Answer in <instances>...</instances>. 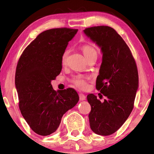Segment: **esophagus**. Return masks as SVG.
Here are the masks:
<instances>
[{
	"mask_svg": "<svg viewBox=\"0 0 154 154\" xmlns=\"http://www.w3.org/2000/svg\"><path fill=\"white\" fill-rule=\"evenodd\" d=\"M79 100H85V96L83 94H79Z\"/></svg>",
	"mask_w": 154,
	"mask_h": 154,
	"instance_id": "1",
	"label": "esophagus"
}]
</instances>
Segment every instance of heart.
Here are the masks:
<instances>
[{
  "mask_svg": "<svg viewBox=\"0 0 154 154\" xmlns=\"http://www.w3.org/2000/svg\"><path fill=\"white\" fill-rule=\"evenodd\" d=\"M81 49H82L83 55L85 56L87 60L90 58L91 57H92L94 56H97V52H96V49L94 48L93 47L90 45H83L82 48H81ZM69 54V50H65L63 52V54H62V55L61 56V64L62 66H66V65ZM72 82H73L74 84L76 85L77 88H80V89H85V88L88 87L86 81L85 80L84 77L82 76L75 77L73 78V80H72Z\"/></svg>",
  "mask_w": 154,
  "mask_h": 154,
  "instance_id": "b5f03b06",
  "label": "heart"
}]
</instances>
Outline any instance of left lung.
<instances>
[{"label":"left lung","instance_id":"1","mask_svg":"<svg viewBox=\"0 0 154 154\" xmlns=\"http://www.w3.org/2000/svg\"><path fill=\"white\" fill-rule=\"evenodd\" d=\"M83 32L101 48L102 64L96 88L105 96L103 102L93 94L87 96L91 106L90 126L94 133L108 136L120 128L131 113L139 87L136 62L122 36L111 27L98 26Z\"/></svg>","mask_w":154,"mask_h":154}]
</instances>
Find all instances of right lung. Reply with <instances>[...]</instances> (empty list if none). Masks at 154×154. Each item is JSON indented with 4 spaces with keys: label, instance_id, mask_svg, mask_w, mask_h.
Here are the masks:
<instances>
[{
    "label": "right lung",
    "instance_id": "add662e5",
    "mask_svg": "<svg viewBox=\"0 0 154 154\" xmlns=\"http://www.w3.org/2000/svg\"><path fill=\"white\" fill-rule=\"evenodd\" d=\"M77 30L44 31L26 48L17 62L15 83L20 110L30 128L41 136L55 132L63 115L79 101L73 88L56 92L51 84L60 73L61 56Z\"/></svg>",
    "mask_w": 154,
    "mask_h": 154
}]
</instances>
